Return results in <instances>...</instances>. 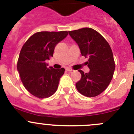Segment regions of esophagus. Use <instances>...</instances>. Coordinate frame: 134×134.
<instances>
[{"mask_svg":"<svg viewBox=\"0 0 134 134\" xmlns=\"http://www.w3.org/2000/svg\"><path fill=\"white\" fill-rule=\"evenodd\" d=\"M66 71H69V72H71V71H73V70L71 69H70V68H67V69H66Z\"/></svg>","mask_w":134,"mask_h":134,"instance_id":"34e87169","label":"esophagus"}]
</instances>
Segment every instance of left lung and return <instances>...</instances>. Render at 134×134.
Returning a JSON list of instances; mask_svg holds the SVG:
<instances>
[{
  "instance_id": "left-lung-1",
  "label": "left lung",
  "mask_w": 134,
  "mask_h": 134,
  "mask_svg": "<svg viewBox=\"0 0 134 134\" xmlns=\"http://www.w3.org/2000/svg\"><path fill=\"white\" fill-rule=\"evenodd\" d=\"M71 38L77 43L90 71L84 73L79 70L81 79L76 83L77 90L86 97H95L102 93L111 82L115 69L113 54L109 44L96 30L80 29L69 31Z\"/></svg>"
}]
</instances>
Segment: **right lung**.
<instances>
[{"mask_svg": "<svg viewBox=\"0 0 134 134\" xmlns=\"http://www.w3.org/2000/svg\"><path fill=\"white\" fill-rule=\"evenodd\" d=\"M67 35V31L36 32L21 50L17 64L18 71L25 88L38 98L50 97L58 89L65 69L47 67L46 60L53 56L55 46Z\"/></svg>", "mask_w": 134, "mask_h": 134, "instance_id": "add662e5", "label": "right lung"}]
</instances>
